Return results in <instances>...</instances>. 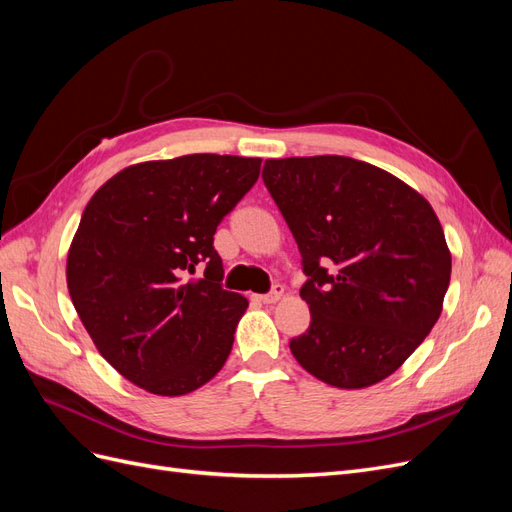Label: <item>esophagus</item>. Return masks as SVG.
I'll use <instances>...</instances> for the list:
<instances>
[{"label": "esophagus", "mask_w": 512, "mask_h": 512, "mask_svg": "<svg viewBox=\"0 0 512 512\" xmlns=\"http://www.w3.org/2000/svg\"><path fill=\"white\" fill-rule=\"evenodd\" d=\"M282 294H284V286H282V284H275L271 292H267V294H262V297H260V301H262V303H265V305H273V303H277V301H280V299H282Z\"/></svg>", "instance_id": "1"}]
</instances>
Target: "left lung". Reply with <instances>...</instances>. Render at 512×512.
I'll list each match as a JSON object with an SVG mask.
<instances>
[{"label": "left lung", "mask_w": 512, "mask_h": 512, "mask_svg": "<svg viewBox=\"0 0 512 512\" xmlns=\"http://www.w3.org/2000/svg\"><path fill=\"white\" fill-rule=\"evenodd\" d=\"M262 179L299 245L309 329L299 365L337 389L389 378L442 314L451 252L408 183L344 156L267 160Z\"/></svg>", "instance_id": "1"}]
</instances>
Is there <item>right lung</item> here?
<instances>
[{"label":"right lung","instance_id":"obj_1","mask_svg":"<svg viewBox=\"0 0 512 512\" xmlns=\"http://www.w3.org/2000/svg\"><path fill=\"white\" fill-rule=\"evenodd\" d=\"M260 162L192 153L132 164L83 211L68 250L70 299L98 352L147 393L188 395L228 359L247 299L222 288L213 235Z\"/></svg>","mask_w":512,"mask_h":512}]
</instances>
